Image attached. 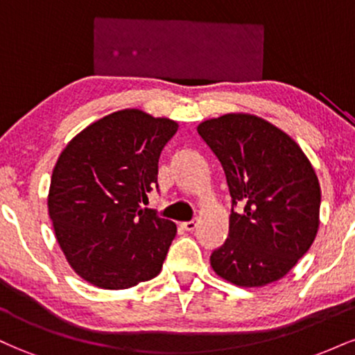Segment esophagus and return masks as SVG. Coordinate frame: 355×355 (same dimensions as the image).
<instances>
[{
	"label": "esophagus",
	"mask_w": 355,
	"mask_h": 355,
	"mask_svg": "<svg viewBox=\"0 0 355 355\" xmlns=\"http://www.w3.org/2000/svg\"><path fill=\"white\" fill-rule=\"evenodd\" d=\"M197 225H198V220H190V222H183V223H180L182 229L187 230V232L195 230V229H197Z\"/></svg>",
	"instance_id": "esophagus-1"
}]
</instances>
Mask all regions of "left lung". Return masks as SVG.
Masks as SVG:
<instances>
[{
  "label": "left lung",
  "instance_id": "left-lung-1",
  "mask_svg": "<svg viewBox=\"0 0 355 355\" xmlns=\"http://www.w3.org/2000/svg\"><path fill=\"white\" fill-rule=\"evenodd\" d=\"M198 135L218 158L232 197L229 239L210 257L218 277L239 287L282 279L319 230L320 183L292 137L250 113L202 121ZM239 202L244 209L233 211Z\"/></svg>",
  "mask_w": 355,
  "mask_h": 355
}]
</instances>
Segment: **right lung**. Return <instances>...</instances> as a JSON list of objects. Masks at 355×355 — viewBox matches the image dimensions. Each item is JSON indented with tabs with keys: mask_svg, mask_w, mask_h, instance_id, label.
I'll return each mask as SVG.
<instances>
[{
	"mask_svg": "<svg viewBox=\"0 0 355 355\" xmlns=\"http://www.w3.org/2000/svg\"><path fill=\"white\" fill-rule=\"evenodd\" d=\"M177 130L170 118L126 108L93 121L60 153L48 211L61 250L83 280L120 291L160 274L177 225L141 202Z\"/></svg>",
	"mask_w": 355,
	"mask_h": 355,
	"instance_id": "1",
	"label": "right lung"
}]
</instances>
